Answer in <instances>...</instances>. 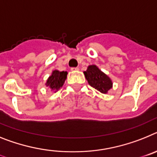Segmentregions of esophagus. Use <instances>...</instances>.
Instances as JSON below:
<instances>
[{"label": "esophagus", "instance_id": "esophagus-1", "mask_svg": "<svg viewBox=\"0 0 157 157\" xmlns=\"http://www.w3.org/2000/svg\"><path fill=\"white\" fill-rule=\"evenodd\" d=\"M77 70H79V68H77V67L71 68V71H77Z\"/></svg>", "mask_w": 157, "mask_h": 157}]
</instances>
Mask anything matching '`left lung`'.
I'll list each match as a JSON object with an SVG mask.
<instances>
[{"label": "left lung", "mask_w": 157, "mask_h": 157, "mask_svg": "<svg viewBox=\"0 0 157 157\" xmlns=\"http://www.w3.org/2000/svg\"><path fill=\"white\" fill-rule=\"evenodd\" d=\"M84 73L88 84L102 93H107L108 90L112 88V81L110 77L103 73L96 65H89Z\"/></svg>", "instance_id": "left-lung-1"}]
</instances>
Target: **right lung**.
<instances>
[{
  "instance_id": "add662e5",
  "label": "right lung",
  "mask_w": 157,
  "mask_h": 157,
  "mask_svg": "<svg viewBox=\"0 0 157 157\" xmlns=\"http://www.w3.org/2000/svg\"><path fill=\"white\" fill-rule=\"evenodd\" d=\"M67 72L62 71L60 72L58 70L53 71L52 75L48 78L46 83V85L52 90H58L65 83V80L67 77Z\"/></svg>"
}]
</instances>
